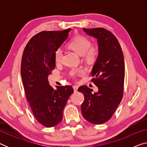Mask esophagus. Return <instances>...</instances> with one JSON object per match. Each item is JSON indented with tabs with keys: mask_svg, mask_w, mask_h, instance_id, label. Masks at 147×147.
I'll return each instance as SVG.
<instances>
[{
	"mask_svg": "<svg viewBox=\"0 0 147 147\" xmlns=\"http://www.w3.org/2000/svg\"><path fill=\"white\" fill-rule=\"evenodd\" d=\"M73 89H74V92H76L77 91H78V86H73Z\"/></svg>",
	"mask_w": 147,
	"mask_h": 147,
	"instance_id": "obj_1",
	"label": "esophagus"
}]
</instances>
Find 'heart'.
<instances>
[{
  "label": "heart",
  "instance_id": "heart-1",
  "mask_svg": "<svg viewBox=\"0 0 147 147\" xmlns=\"http://www.w3.org/2000/svg\"><path fill=\"white\" fill-rule=\"evenodd\" d=\"M69 47L80 56H84L86 61L91 62L94 61L96 56V51L94 48H91V43L88 38L82 36H78L74 38L69 43ZM62 58V51L58 49L54 54V59L56 62H59ZM84 74L82 69H76L71 72L73 76L81 75Z\"/></svg>",
  "mask_w": 147,
  "mask_h": 147
}]
</instances>
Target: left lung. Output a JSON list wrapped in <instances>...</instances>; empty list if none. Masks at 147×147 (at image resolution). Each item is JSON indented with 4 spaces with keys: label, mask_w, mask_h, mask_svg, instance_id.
Segmentation results:
<instances>
[{
    "label": "left lung",
    "mask_w": 147,
    "mask_h": 147,
    "mask_svg": "<svg viewBox=\"0 0 147 147\" xmlns=\"http://www.w3.org/2000/svg\"><path fill=\"white\" fill-rule=\"evenodd\" d=\"M84 32L97 39L98 54L91 71V80L98 91L83 86L78 91L84 95L82 113L87 121L101 124L109 121L120 104L124 81V56L115 36L104 28H83Z\"/></svg>",
    "instance_id": "8db88e82"
}]
</instances>
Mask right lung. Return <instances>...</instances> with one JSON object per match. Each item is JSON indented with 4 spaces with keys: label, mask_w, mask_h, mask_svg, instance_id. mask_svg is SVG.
I'll use <instances>...</instances> for the list:
<instances>
[{
    "label": "right lung",
    "mask_w": 147,
    "mask_h": 147,
    "mask_svg": "<svg viewBox=\"0 0 147 147\" xmlns=\"http://www.w3.org/2000/svg\"><path fill=\"white\" fill-rule=\"evenodd\" d=\"M71 30L37 34L27 43L22 57L21 74L26 100L37 121L46 127H53L61 121L63 108L74 92L71 86L54 89L48 80L56 66L54 54Z\"/></svg>",
    "instance_id": "obj_1"
}]
</instances>
